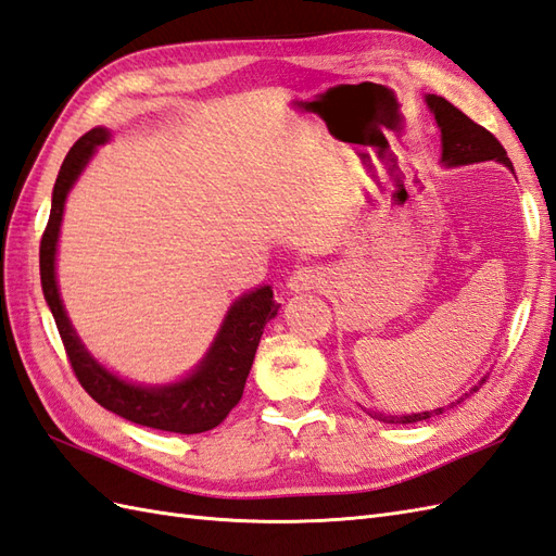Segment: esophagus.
I'll return each instance as SVG.
<instances>
[{
  "label": "esophagus",
  "mask_w": 556,
  "mask_h": 556,
  "mask_svg": "<svg viewBox=\"0 0 556 556\" xmlns=\"http://www.w3.org/2000/svg\"><path fill=\"white\" fill-rule=\"evenodd\" d=\"M323 286H325V274H320V270L314 266L296 268L294 274L288 278L290 292H308V290H318Z\"/></svg>",
  "instance_id": "esophagus-1"
}]
</instances>
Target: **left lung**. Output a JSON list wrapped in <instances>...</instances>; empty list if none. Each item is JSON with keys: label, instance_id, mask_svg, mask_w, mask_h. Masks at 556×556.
<instances>
[{"label": "left lung", "instance_id": "8db88e82", "mask_svg": "<svg viewBox=\"0 0 556 556\" xmlns=\"http://www.w3.org/2000/svg\"><path fill=\"white\" fill-rule=\"evenodd\" d=\"M427 105H429V111L434 113V119L441 129V162L445 167H459V165H473V162L495 160V162H503L505 167H509L514 172L511 160L507 157V151L503 148V143H500L489 129L477 125V122L469 119L463 111H459V108H455L443 97H437V93H429ZM483 382H485V377L471 391H477ZM459 401H455V403H459ZM455 403L443 405V408H437V410H425V413H413V415H384V413H380V415L370 413V415L387 425H413V422H422V419H429L434 415H441L443 410L453 408Z\"/></svg>", "mask_w": 556, "mask_h": 556}]
</instances>
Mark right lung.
I'll return each mask as SVG.
<instances>
[{
    "label": "right lung",
    "mask_w": 556,
    "mask_h": 556,
    "mask_svg": "<svg viewBox=\"0 0 556 556\" xmlns=\"http://www.w3.org/2000/svg\"><path fill=\"white\" fill-rule=\"evenodd\" d=\"M108 137H111V131L103 127L79 137L67 151L56 184H53L51 214L42 242H39V276H42L45 300L51 308L53 320H56L73 372L93 401L101 403L105 410L141 427L174 431V434H200V431H210L216 425H222L226 415L238 405L256 346H260L264 334V325L278 314L280 304L274 300L270 286L242 294L228 308L222 330L216 332L207 356L181 382L167 387H141L119 380L117 375L105 370L79 342L71 318L63 308L56 286V245L65 198L71 193L77 176L87 167L93 151L105 143Z\"/></svg>",
    "instance_id": "obj_1"
}]
</instances>
